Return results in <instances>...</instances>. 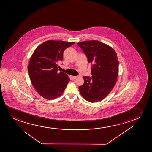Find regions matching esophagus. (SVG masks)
<instances>
[{"instance_id":"1","label":"esophagus","mask_w":152,"mask_h":152,"mask_svg":"<svg viewBox=\"0 0 152 152\" xmlns=\"http://www.w3.org/2000/svg\"><path fill=\"white\" fill-rule=\"evenodd\" d=\"M72 78H73V79H75L76 78H77V76H72Z\"/></svg>"}]
</instances>
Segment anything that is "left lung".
<instances>
[{
    "mask_svg": "<svg viewBox=\"0 0 152 152\" xmlns=\"http://www.w3.org/2000/svg\"><path fill=\"white\" fill-rule=\"evenodd\" d=\"M77 45L83 50L91 65L92 77L83 76L79 87L81 96L90 102H98L110 94L116 83L119 62L111 47L98 40H87Z\"/></svg>",
    "mask_w": 152,
    "mask_h": 152,
    "instance_id": "1",
    "label": "left lung"
}]
</instances>
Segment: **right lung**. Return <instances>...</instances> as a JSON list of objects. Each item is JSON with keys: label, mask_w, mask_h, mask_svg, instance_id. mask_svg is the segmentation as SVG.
<instances>
[{"label": "right lung", "mask_w": 152, "mask_h": 152, "mask_svg": "<svg viewBox=\"0 0 152 152\" xmlns=\"http://www.w3.org/2000/svg\"><path fill=\"white\" fill-rule=\"evenodd\" d=\"M74 44L48 40L34 51L28 65V74L34 87L42 97L53 100L63 93L70 79L66 74L58 72V63L62 60L65 49Z\"/></svg>", "instance_id": "add662e5"}]
</instances>
